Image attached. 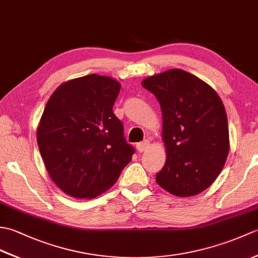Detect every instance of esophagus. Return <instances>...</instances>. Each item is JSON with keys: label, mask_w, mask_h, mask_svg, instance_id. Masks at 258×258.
Returning a JSON list of instances; mask_svg holds the SVG:
<instances>
[{"label": "esophagus", "mask_w": 258, "mask_h": 258, "mask_svg": "<svg viewBox=\"0 0 258 258\" xmlns=\"http://www.w3.org/2000/svg\"><path fill=\"white\" fill-rule=\"evenodd\" d=\"M136 149L140 153H143L146 152L147 150L150 149V142L149 141H144V142H141V143L136 144Z\"/></svg>", "instance_id": "esophagus-1"}]
</instances>
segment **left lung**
<instances>
[{
	"mask_svg": "<svg viewBox=\"0 0 258 258\" xmlns=\"http://www.w3.org/2000/svg\"><path fill=\"white\" fill-rule=\"evenodd\" d=\"M142 86L155 95L162 109L166 161L157 184L179 197L202 193L215 182L229 152L221 97L206 82L179 69L149 76Z\"/></svg>",
	"mask_w": 258,
	"mask_h": 258,
	"instance_id": "left-lung-1",
	"label": "left lung"
}]
</instances>
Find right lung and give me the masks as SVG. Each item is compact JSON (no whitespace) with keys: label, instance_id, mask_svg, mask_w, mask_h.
<instances>
[{"label":"right lung","instance_id":"add662e5","mask_svg":"<svg viewBox=\"0 0 258 258\" xmlns=\"http://www.w3.org/2000/svg\"><path fill=\"white\" fill-rule=\"evenodd\" d=\"M119 82L90 74L64 82L48 98L36 130L53 183L75 199H94L116 183L132 160L123 125L113 113Z\"/></svg>","mask_w":258,"mask_h":258}]
</instances>
